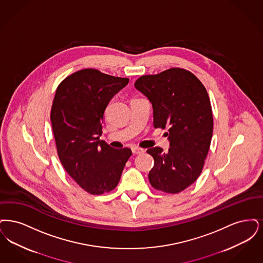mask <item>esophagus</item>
Here are the masks:
<instances>
[{"label": "esophagus", "instance_id": "obj_1", "mask_svg": "<svg viewBox=\"0 0 263 263\" xmlns=\"http://www.w3.org/2000/svg\"><path fill=\"white\" fill-rule=\"evenodd\" d=\"M133 153L134 154H139V153H143L144 149L139 148V147H133Z\"/></svg>", "mask_w": 263, "mask_h": 263}]
</instances>
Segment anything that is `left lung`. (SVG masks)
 I'll return each mask as SVG.
<instances>
[{"label": "left lung", "mask_w": 263, "mask_h": 263, "mask_svg": "<svg viewBox=\"0 0 263 263\" xmlns=\"http://www.w3.org/2000/svg\"><path fill=\"white\" fill-rule=\"evenodd\" d=\"M138 91L153 108V126L168 128V152L152 147L149 172L151 185L164 193L178 194L201 174L213 134V116L205 87L194 74L173 68L136 81Z\"/></svg>", "instance_id": "8db88e82"}]
</instances>
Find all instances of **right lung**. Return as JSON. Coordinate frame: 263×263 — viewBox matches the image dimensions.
Segmentation results:
<instances>
[{
	"mask_svg": "<svg viewBox=\"0 0 263 263\" xmlns=\"http://www.w3.org/2000/svg\"><path fill=\"white\" fill-rule=\"evenodd\" d=\"M127 83L128 79L84 69L66 78L56 90L50 119L58 155L69 176L89 194L114 190L132 155L130 149L112 148L100 139L105 110Z\"/></svg>",
	"mask_w": 263,
	"mask_h": 263,
	"instance_id": "right-lung-1",
	"label": "right lung"
}]
</instances>
